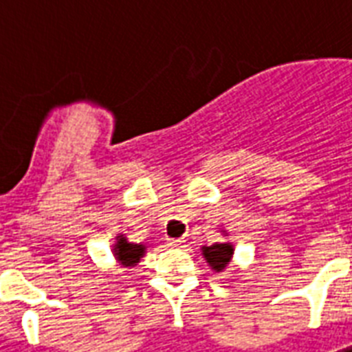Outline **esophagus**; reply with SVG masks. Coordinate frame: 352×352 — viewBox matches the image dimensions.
<instances>
[{"label": "esophagus", "instance_id": "34e87169", "mask_svg": "<svg viewBox=\"0 0 352 352\" xmlns=\"http://www.w3.org/2000/svg\"><path fill=\"white\" fill-rule=\"evenodd\" d=\"M182 243H184L182 239H170V241H168V245H170L171 248H179V246H182Z\"/></svg>", "mask_w": 352, "mask_h": 352}]
</instances>
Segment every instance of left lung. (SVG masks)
<instances>
[{
    "label": "left lung",
    "instance_id": "left-lung-1",
    "mask_svg": "<svg viewBox=\"0 0 352 352\" xmlns=\"http://www.w3.org/2000/svg\"><path fill=\"white\" fill-rule=\"evenodd\" d=\"M226 235V230H223ZM201 254L206 259L212 270L215 272H225L228 265H230L232 257H234V245L230 241H223V243H214V245H203L201 246Z\"/></svg>",
    "mask_w": 352,
    "mask_h": 352
}]
</instances>
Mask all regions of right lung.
I'll use <instances>...</instances> for the list:
<instances>
[{
	"instance_id": "add662e5",
	"label": "right lung",
	"mask_w": 352,
	"mask_h": 352,
	"mask_svg": "<svg viewBox=\"0 0 352 352\" xmlns=\"http://www.w3.org/2000/svg\"><path fill=\"white\" fill-rule=\"evenodd\" d=\"M146 248L148 246L142 245V243H131V241H127L126 234H117L115 243L111 246V252L120 267L131 268L140 263V259L146 254Z\"/></svg>"
}]
</instances>
